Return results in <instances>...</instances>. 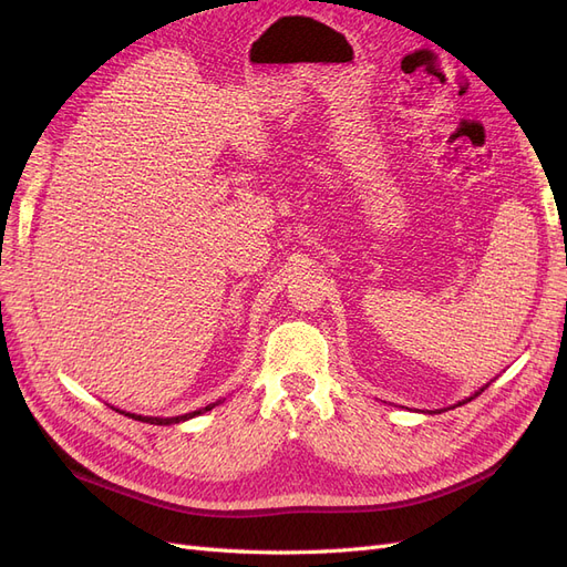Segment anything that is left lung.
I'll return each mask as SVG.
<instances>
[{"instance_id": "8db88e82", "label": "left lung", "mask_w": 567, "mask_h": 567, "mask_svg": "<svg viewBox=\"0 0 567 567\" xmlns=\"http://www.w3.org/2000/svg\"><path fill=\"white\" fill-rule=\"evenodd\" d=\"M487 385H489V383H487ZM487 385H483V388H480V390H477V392H475V394H471V398H468V400H461V402H458V404H456V406H461V404H466V402H471V400H475V398H477V394H480V392H485V390H487ZM452 409H454V406H452ZM437 414H440V411H437Z\"/></svg>"}]
</instances>
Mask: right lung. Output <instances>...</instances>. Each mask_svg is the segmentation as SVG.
<instances>
[{
    "mask_svg": "<svg viewBox=\"0 0 567 567\" xmlns=\"http://www.w3.org/2000/svg\"><path fill=\"white\" fill-rule=\"evenodd\" d=\"M219 402H213V404H208V406H203V409H196V411H192V414H184V416H173V419H161V416H140V414H125V411H120V414H125V416H130V419H134V421H144V423H153V425H169V423H179V421H188V419H194V416H198V414H203V411H210L213 406H217ZM117 411V409H115Z\"/></svg>",
    "mask_w": 567,
    "mask_h": 567,
    "instance_id": "obj_1",
    "label": "right lung"
}]
</instances>
